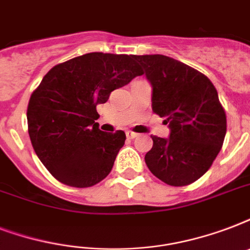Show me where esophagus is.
<instances>
[{"label":"esophagus","mask_w":250,"mask_h":250,"mask_svg":"<svg viewBox=\"0 0 250 250\" xmlns=\"http://www.w3.org/2000/svg\"><path fill=\"white\" fill-rule=\"evenodd\" d=\"M125 135H127V137H128V139H135V137L137 136V133L132 132V131H127V132H125Z\"/></svg>","instance_id":"34e87169"}]
</instances>
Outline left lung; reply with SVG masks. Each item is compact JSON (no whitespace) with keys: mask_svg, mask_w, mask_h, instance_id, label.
Segmentation results:
<instances>
[{"mask_svg":"<svg viewBox=\"0 0 250 250\" xmlns=\"http://www.w3.org/2000/svg\"><path fill=\"white\" fill-rule=\"evenodd\" d=\"M152 84V109L166 118L170 137L152 136L145 164L168 186L200 179L222 149L227 119L213 83L197 70L162 54L133 56Z\"/></svg>","mask_w":250,"mask_h":250,"instance_id":"8db88e82","label":"left lung"}]
</instances>
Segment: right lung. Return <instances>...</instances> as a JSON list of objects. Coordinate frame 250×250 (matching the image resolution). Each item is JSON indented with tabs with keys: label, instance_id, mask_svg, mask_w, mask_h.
<instances>
[{
	"label": "right lung",
	"instance_id": "right-lung-1",
	"mask_svg": "<svg viewBox=\"0 0 250 250\" xmlns=\"http://www.w3.org/2000/svg\"><path fill=\"white\" fill-rule=\"evenodd\" d=\"M140 75L133 56L96 52L57 64L42 78L29 98L28 133L58 182L86 188L110 174L125 133L98 128L96 106Z\"/></svg>",
	"mask_w": 250,
	"mask_h": 250
}]
</instances>
